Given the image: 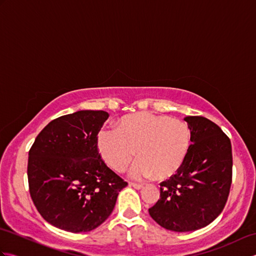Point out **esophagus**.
Instances as JSON below:
<instances>
[{"instance_id":"1","label":"esophagus","mask_w":256,"mask_h":256,"mask_svg":"<svg viewBox=\"0 0 256 256\" xmlns=\"http://www.w3.org/2000/svg\"><path fill=\"white\" fill-rule=\"evenodd\" d=\"M130 186L133 187V188H135V189H138V190L143 189V186H142V184H134V182H131V184H130Z\"/></svg>"}]
</instances>
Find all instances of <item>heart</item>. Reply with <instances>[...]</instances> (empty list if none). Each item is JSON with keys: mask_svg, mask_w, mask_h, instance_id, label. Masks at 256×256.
I'll list each match as a JSON object with an SVG mask.
<instances>
[{"mask_svg": "<svg viewBox=\"0 0 256 256\" xmlns=\"http://www.w3.org/2000/svg\"><path fill=\"white\" fill-rule=\"evenodd\" d=\"M98 150L114 170H131L138 180L167 179L184 164L190 148V130L184 121L164 114L140 112L125 116L116 123V132L102 130L96 138Z\"/></svg>", "mask_w": 256, "mask_h": 256, "instance_id": "b5f03b06", "label": "heart"}]
</instances>
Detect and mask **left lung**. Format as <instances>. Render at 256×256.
I'll list each match as a JSON object with an SVG mask.
<instances>
[{
	"instance_id": "obj_1",
	"label": "left lung",
	"mask_w": 256,
	"mask_h": 256,
	"mask_svg": "<svg viewBox=\"0 0 256 256\" xmlns=\"http://www.w3.org/2000/svg\"><path fill=\"white\" fill-rule=\"evenodd\" d=\"M190 148L176 175L160 184V198L148 210L160 226L189 232L210 224L224 210L232 182L229 138L210 120L186 116Z\"/></svg>"
}]
</instances>
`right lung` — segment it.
Masks as SVG:
<instances>
[{"label": "right lung", "mask_w": 256, "mask_h": 256, "mask_svg": "<svg viewBox=\"0 0 256 256\" xmlns=\"http://www.w3.org/2000/svg\"><path fill=\"white\" fill-rule=\"evenodd\" d=\"M106 111L81 110L52 120L28 153L30 194L48 224L79 233L96 229L112 214L128 186L98 152Z\"/></svg>", "instance_id": "obj_1"}]
</instances>
